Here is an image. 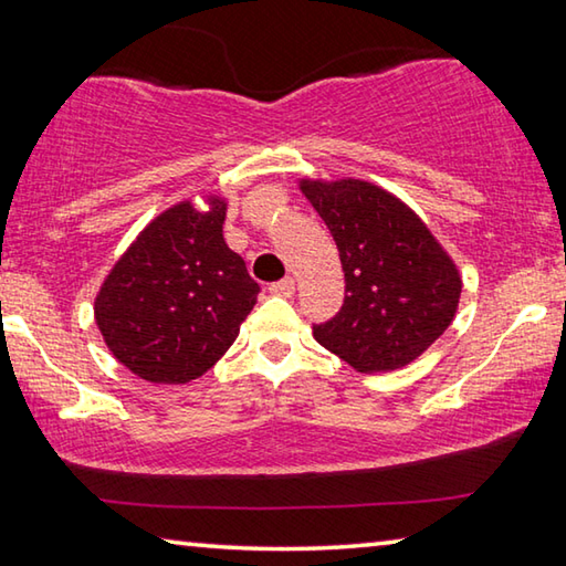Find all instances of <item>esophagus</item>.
Returning a JSON list of instances; mask_svg holds the SVG:
<instances>
[{
    "mask_svg": "<svg viewBox=\"0 0 566 566\" xmlns=\"http://www.w3.org/2000/svg\"><path fill=\"white\" fill-rule=\"evenodd\" d=\"M270 292L276 294V296H292L294 294V280H292V276H284L282 282L270 284Z\"/></svg>",
    "mask_w": 566,
    "mask_h": 566,
    "instance_id": "obj_1",
    "label": "esophagus"
}]
</instances>
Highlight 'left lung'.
I'll list each match as a JSON object with an SVG mask.
<instances>
[{"label": "left lung", "mask_w": 566, "mask_h": 566, "mask_svg": "<svg viewBox=\"0 0 566 566\" xmlns=\"http://www.w3.org/2000/svg\"><path fill=\"white\" fill-rule=\"evenodd\" d=\"M337 242L344 304L314 339L361 375L401 369L452 324L462 274L415 209L371 181L300 179Z\"/></svg>", "instance_id": "1"}]
</instances>
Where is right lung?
<instances>
[{"label": "right lung", "mask_w": 566, "mask_h": 566, "mask_svg": "<svg viewBox=\"0 0 566 566\" xmlns=\"http://www.w3.org/2000/svg\"><path fill=\"white\" fill-rule=\"evenodd\" d=\"M227 199L169 207L142 229L94 296L114 359L151 385H187L232 347L260 284L227 247Z\"/></svg>", "instance_id": "right-lung-1"}]
</instances>
